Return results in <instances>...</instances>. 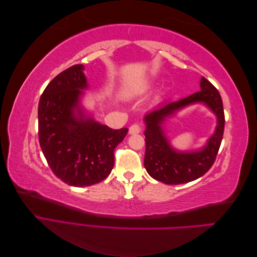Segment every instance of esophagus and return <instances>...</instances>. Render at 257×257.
Instances as JSON below:
<instances>
[{"mask_svg":"<svg viewBox=\"0 0 257 257\" xmlns=\"http://www.w3.org/2000/svg\"><path fill=\"white\" fill-rule=\"evenodd\" d=\"M130 134H138V133H141L142 132V126H141V124H138V123H134V124H132V125L130 126Z\"/></svg>","mask_w":257,"mask_h":257,"instance_id":"1","label":"esophagus"}]
</instances>
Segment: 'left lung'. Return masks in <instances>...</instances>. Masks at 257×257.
<instances>
[{
  "label": "left lung",
  "instance_id": "left-lung-1",
  "mask_svg": "<svg viewBox=\"0 0 257 257\" xmlns=\"http://www.w3.org/2000/svg\"><path fill=\"white\" fill-rule=\"evenodd\" d=\"M200 89V91L177 102L160 105L145 116L146 154L144 164L148 174L155 180L166 184L186 183L205 175L213 165L224 133L223 103L219 91L205 77H201ZM194 102L206 103L217 114L216 133L209 139L204 150L195 153H178L170 147L161 124L167 116Z\"/></svg>",
  "mask_w": 257,
  "mask_h": 257
}]
</instances>
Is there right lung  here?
<instances>
[{
  "mask_svg": "<svg viewBox=\"0 0 257 257\" xmlns=\"http://www.w3.org/2000/svg\"><path fill=\"white\" fill-rule=\"evenodd\" d=\"M82 71L83 65L76 64L54 77L38 104L42 151L53 174L73 186L103 181L113 167L115 147L128 131L85 118L78 107L81 90L87 88Z\"/></svg>",
  "mask_w": 257,
  "mask_h": 257,
  "instance_id": "obj_1",
  "label": "right lung"
}]
</instances>
